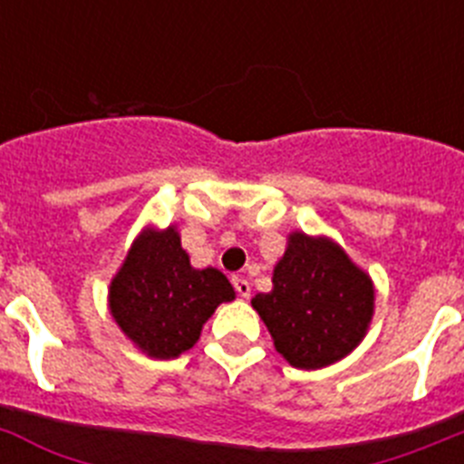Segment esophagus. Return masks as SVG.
I'll list each match as a JSON object with an SVG mask.
<instances>
[{"instance_id": "1", "label": "esophagus", "mask_w": 464, "mask_h": 464, "mask_svg": "<svg viewBox=\"0 0 464 464\" xmlns=\"http://www.w3.org/2000/svg\"><path fill=\"white\" fill-rule=\"evenodd\" d=\"M233 287H236L237 296L249 299V292H252V287H249V282L245 280V277H233Z\"/></svg>"}]
</instances>
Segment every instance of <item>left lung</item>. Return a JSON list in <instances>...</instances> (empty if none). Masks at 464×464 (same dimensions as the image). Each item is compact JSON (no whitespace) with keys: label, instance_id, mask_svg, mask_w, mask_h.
<instances>
[{"label":"left lung","instance_id":"obj_1","mask_svg":"<svg viewBox=\"0 0 464 464\" xmlns=\"http://www.w3.org/2000/svg\"><path fill=\"white\" fill-rule=\"evenodd\" d=\"M252 305L289 364L322 369L364 338L373 285L336 243L292 233L273 271V292L256 294Z\"/></svg>","mask_w":464,"mask_h":464}]
</instances>
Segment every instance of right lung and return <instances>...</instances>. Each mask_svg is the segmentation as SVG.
I'll return each instance as SVG.
<instances>
[{"mask_svg": "<svg viewBox=\"0 0 464 464\" xmlns=\"http://www.w3.org/2000/svg\"><path fill=\"white\" fill-rule=\"evenodd\" d=\"M231 299L233 287L224 273L191 268L172 227L144 233L110 287L116 324L137 348L159 360L193 348L205 320Z\"/></svg>", "mask_w": 464, "mask_h": 464, "instance_id": "1", "label": "right lung"}]
</instances>
